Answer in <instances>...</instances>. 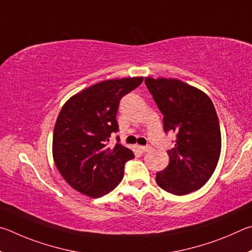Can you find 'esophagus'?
I'll return each mask as SVG.
<instances>
[{"label": "esophagus", "instance_id": "1", "mask_svg": "<svg viewBox=\"0 0 252 252\" xmlns=\"http://www.w3.org/2000/svg\"><path fill=\"white\" fill-rule=\"evenodd\" d=\"M138 147H139V149H142V152H144V153L153 151V147H151V146H138Z\"/></svg>", "mask_w": 252, "mask_h": 252}]
</instances>
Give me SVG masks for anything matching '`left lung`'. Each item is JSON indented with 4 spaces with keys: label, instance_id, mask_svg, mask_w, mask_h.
<instances>
[{
    "label": "left lung",
    "instance_id": "1",
    "mask_svg": "<svg viewBox=\"0 0 252 252\" xmlns=\"http://www.w3.org/2000/svg\"><path fill=\"white\" fill-rule=\"evenodd\" d=\"M148 91L164 115L165 131L177 134L168 151L169 164L156 174L165 191L183 196L201 188L217 167L221 134L208 95L176 78L145 77Z\"/></svg>",
    "mask_w": 252,
    "mask_h": 252
}]
</instances>
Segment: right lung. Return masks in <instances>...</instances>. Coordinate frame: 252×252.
I'll return each instance as SVG.
<instances>
[{
    "label": "right lung",
    "instance_id": "obj_1",
    "mask_svg": "<svg viewBox=\"0 0 252 252\" xmlns=\"http://www.w3.org/2000/svg\"><path fill=\"white\" fill-rule=\"evenodd\" d=\"M143 79H107L73 95L63 105L53 134V159L75 190L98 198L121 183L125 162L134 158V153L119 144V138L114 147L107 142L118 130L119 100Z\"/></svg>",
    "mask_w": 252,
    "mask_h": 252
}]
</instances>
